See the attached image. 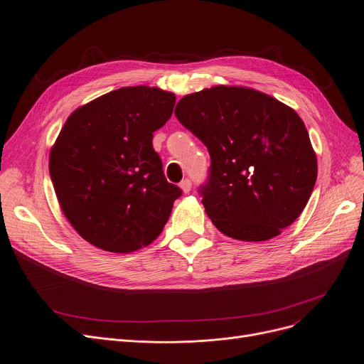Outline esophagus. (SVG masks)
<instances>
[{
	"label": "esophagus",
	"instance_id": "obj_1",
	"mask_svg": "<svg viewBox=\"0 0 364 364\" xmlns=\"http://www.w3.org/2000/svg\"><path fill=\"white\" fill-rule=\"evenodd\" d=\"M180 187H181V190H183L184 193H188L190 188H192V180H188V178L183 180V181L180 183Z\"/></svg>",
	"mask_w": 364,
	"mask_h": 364
}]
</instances>
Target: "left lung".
<instances>
[{"label": "left lung", "instance_id": "left-lung-1", "mask_svg": "<svg viewBox=\"0 0 364 364\" xmlns=\"http://www.w3.org/2000/svg\"><path fill=\"white\" fill-rule=\"evenodd\" d=\"M176 117L211 156L199 193L221 233L269 240L301 215L317 180V158L292 107L252 88L217 85L184 95Z\"/></svg>", "mask_w": 364, "mask_h": 364}]
</instances>
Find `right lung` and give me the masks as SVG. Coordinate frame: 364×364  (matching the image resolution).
<instances>
[{"mask_svg":"<svg viewBox=\"0 0 364 364\" xmlns=\"http://www.w3.org/2000/svg\"><path fill=\"white\" fill-rule=\"evenodd\" d=\"M176 95L124 87L70 113L50 151V177L76 232L109 252H132L155 240L181 188L166 181L153 150Z\"/></svg>","mask_w":364,"mask_h":364,"instance_id":"obj_1","label":"right lung"}]
</instances>
